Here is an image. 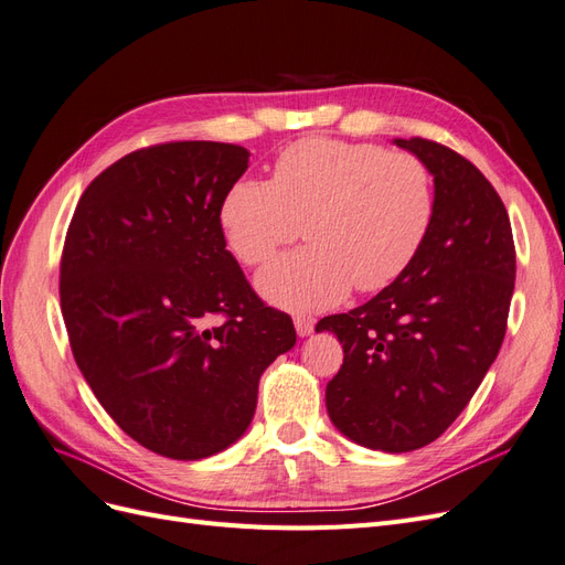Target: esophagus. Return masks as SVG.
I'll use <instances>...</instances> for the list:
<instances>
[{
  "label": "esophagus",
  "instance_id": "1",
  "mask_svg": "<svg viewBox=\"0 0 565 565\" xmlns=\"http://www.w3.org/2000/svg\"><path fill=\"white\" fill-rule=\"evenodd\" d=\"M313 324H316L313 318H306V316H297V318H295V328H297V334H299V337L311 334V332H313Z\"/></svg>",
  "mask_w": 565,
  "mask_h": 565
}]
</instances>
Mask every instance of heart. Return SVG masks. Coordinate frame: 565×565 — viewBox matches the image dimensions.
Returning a JSON list of instances; mask_svg holds the SVG:
<instances>
[{
    "instance_id": "1",
    "label": "heart",
    "mask_w": 565,
    "mask_h": 565,
    "mask_svg": "<svg viewBox=\"0 0 565 565\" xmlns=\"http://www.w3.org/2000/svg\"><path fill=\"white\" fill-rule=\"evenodd\" d=\"M434 183L405 150L339 139L285 148L273 179L235 181L221 226L237 259L266 264L301 233L311 245L266 266L262 292L289 311H320L355 287L380 292L415 262L434 221Z\"/></svg>"
}]
</instances>
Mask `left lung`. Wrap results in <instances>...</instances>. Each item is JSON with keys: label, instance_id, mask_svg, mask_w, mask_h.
<instances>
[{"label": "left lung", "instance_id": "left-lung-1", "mask_svg": "<svg viewBox=\"0 0 565 565\" xmlns=\"http://www.w3.org/2000/svg\"><path fill=\"white\" fill-rule=\"evenodd\" d=\"M434 174L436 207L415 262L377 297L322 318L344 347L324 401L358 446L409 452L459 417L498 358L516 278L502 198L452 148L396 139Z\"/></svg>", "mask_w": 565, "mask_h": 565}]
</instances>
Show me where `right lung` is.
I'll list each match as a JSON object with an SVG mask.
<instances>
[{"instance_id": "add662e5", "label": "right lung", "mask_w": 565, "mask_h": 565, "mask_svg": "<svg viewBox=\"0 0 565 565\" xmlns=\"http://www.w3.org/2000/svg\"><path fill=\"white\" fill-rule=\"evenodd\" d=\"M249 150L169 141L134 150L82 193L61 254L77 367L115 424L172 459L245 434L262 372L295 347L226 249L221 202Z\"/></svg>"}]
</instances>
